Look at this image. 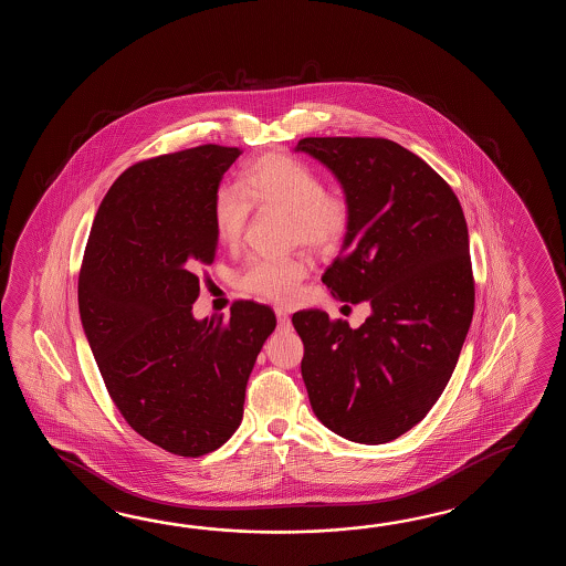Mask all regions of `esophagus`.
Segmentation results:
<instances>
[{
    "instance_id": "obj_1",
    "label": "esophagus",
    "mask_w": 566,
    "mask_h": 566,
    "mask_svg": "<svg viewBox=\"0 0 566 566\" xmlns=\"http://www.w3.org/2000/svg\"><path fill=\"white\" fill-rule=\"evenodd\" d=\"M275 313H277L279 329H289L291 327V317H289L287 312H283L281 307H277Z\"/></svg>"
}]
</instances>
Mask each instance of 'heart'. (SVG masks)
Wrapping results in <instances>:
<instances>
[{
  "label": "heart",
  "mask_w": 566,
  "mask_h": 566,
  "mask_svg": "<svg viewBox=\"0 0 566 566\" xmlns=\"http://www.w3.org/2000/svg\"><path fill=\"white\" fill-rule=\"evenodd\" d=\"M238 188L224 186L212 205L218 239L237 247L254 208L287 212L289 239L315 253H332L346 241L354 208L348 196L325 188L315 169L287 154H265L241 174ZM310 269L305 256H253L239 273V287L261 300L291 303L297 300Z\"/></svg>",
  "instance_id": "heart-1"
}]
</instances>
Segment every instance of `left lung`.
Here are the masks:
<instances>
[{
	"mask_svg": "<svg viewBox=\"0 0 566 566\" xmlns=\"http://www.w3.org/2000/svg\"><path fill=\"white\" fill-rule=\"evenodd\" d=\"M354 208L332 295L368 301L352 329L319 310L293 313L313 412L356 443H388L421 422L455 370L475 305L470 239L458 196L421 157L382 137H305Z\"/></svg>",
	"mask_w": 566,
	"mask_h": 566,
	"instance_id": "obj_1",
	"label": "left lung"
}]
</instances>
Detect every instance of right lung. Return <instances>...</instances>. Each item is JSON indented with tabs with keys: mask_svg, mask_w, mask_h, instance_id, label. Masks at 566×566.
Returning a JSON list of instances; mask_svg holds the SVG:
<instances>
[{
	"mask_svg": "<svg viewBox=\"0 0 566 566\" xmlns=\"http://www.w3.org/2000/svg\"><path fill=\"white\" fill-rule=\"evenodd\" d=\"M239 147L198 145L125 169L96 210L78 310L108 397L135 433L180 458L227 443L247 380L277 319L239 300L196 322L200 269L214 261L212 205Z\"/></svg>",
	"mask_w": 566,
	"mask_h": 566,
	"instance_id": "obj_1",
	"label": "right lung"
}]
</instances>
